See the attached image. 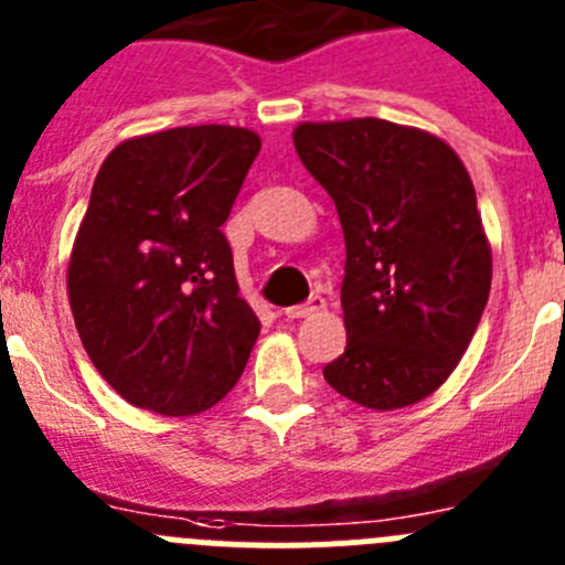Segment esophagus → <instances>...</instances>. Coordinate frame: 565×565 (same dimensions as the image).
Returning a JSON list of instances; mask_svg holds the SVG:
<instances>
[{
	"label": "esophagus",
	"mask_w": 565,
	"mask_h": 565,
	"mask_svg": "<svg viewBox=\"0 0 565 565\" xmlns=\"http://www.w3.org/2000/svg\"><path fill=\"white\" fill-rule=\"evenodd\" d=\"M319 310H324V299L319 294L308 299L305 305H294V308H286V317L288 319H308V317H317Z\"/></svg>",
	"instance_id": "1"
}]
</instances>
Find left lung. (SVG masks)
<instances>
[{
  "label": "left lung",
  "mask_w": 565,
  "mask_h": 565,
  "mask_svg": "<svg viewBox=\"0 0 565 565\" xmlns=\"http://www.w3.org/2000/svg\"><path fill=\"white\" fill-rule=\"evenodd\" d=\"M294 148L344 232L347 347L324 381L375 412L448 381L490 297L493 257L451 145L377 117L302 122Z\"/></svg>",
  "instance_id": "8db88e82"
}]
</instances>
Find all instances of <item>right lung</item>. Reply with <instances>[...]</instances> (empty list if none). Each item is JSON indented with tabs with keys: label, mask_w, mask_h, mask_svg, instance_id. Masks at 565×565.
Returning a JSON list of instances; mask_svg holds the SVG:
<instances>
[{
	"label": "right lung",
	"mask_w": 565,
	"mask_h": 565,
	"mask_svg": "<svg viewBox=\"0 0 565 565\" xmlns=\"http://www.w3.org/2000/svg\"><path fill=\"white\" fill-rule=\"evenodd\" d=\"M257 153L248 128L181 126L126 139L97 170L66 291L92 364L131 406L190 417L243 375L260 319L221 226Z\"/></svg>",
	"instance_id": "add662e5"
}]
</instances>
